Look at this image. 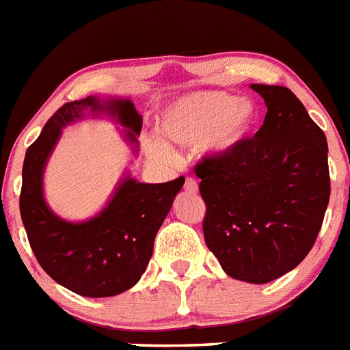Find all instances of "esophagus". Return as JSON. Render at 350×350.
<instances>
[{"label":"esophagus","instance_id":"esophagus-1","mask_svg":"<svg viewBox=\"0 0 350 350\" xmlns=\"http://www.w3.org/2000/svg\"><path fill=\"white\" fill-rule=\"evenodd\" d=\"M183 189H185L187 192H192V194H196V192H198V183L194 180H191V178H189V180L185 181V187H183Z\"/></svg>","mask_w":350,"mask_h":350}]
</instances>
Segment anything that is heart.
Wrapping results in <instances>:
<instances>
[{"instance_id":"1","label":"heart","mask_w":350,"mask_h":350,"mask_svg":"<svg viewBox=\"0 0 350 350\" xmlns=\"http://www.w3.org/2000/svg\"><path fill=\"white\" fill-rule=\"evenodd\" d=\"M258 123V109L250 100L227 92H196L174 101L159 118L161 136L180 147H200L211 156H225L250 136ZM148 154L163 163L174 161V152L163 142L152 139Z\"/></svg>"}]
</instances>
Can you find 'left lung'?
Wrapping results in <instances>:
<instances>
[{
    "label": "left lung",
    "instance_id": "left-lung-1",
    "mask_svg": "<svg viewBox=\"0 0 350 350\" xmlns=\"http://www.w3.org/2000/svg\"><path fill=\"white\" fill-rule=\"evenodd\" d=\"M267 105L254 137L198 163L208 250L230 278L269 283L309 254L325 216L327 137L280 85H250Z\"/></svg>",
    "mask_w": 350,
    "mask_h": 350
}]
</instances>
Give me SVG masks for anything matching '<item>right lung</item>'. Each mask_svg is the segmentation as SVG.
<instances>
[{"label": "right lung", "mask_w": 350, "mask_h": 350, "mask_svg": "<svg viewBox=\"0 0 350 350\" xmlns=\"http://www.w3.org/2000/svg\"><path fill=\"white\" fill-rule=\"evenodd\" d=\"M109 114L137 152L142 116L131 100L98 98L65 103L25 154L19 211L34 256L49 276L85 298L116 296L134 287L152 256L154 238L185 178L142 183L126 172L100 213L85 221L59 218L45 202L43 174L62 129L87 114Z\"/></svg>", "instance_id": "add662e5"}]
</instances>
